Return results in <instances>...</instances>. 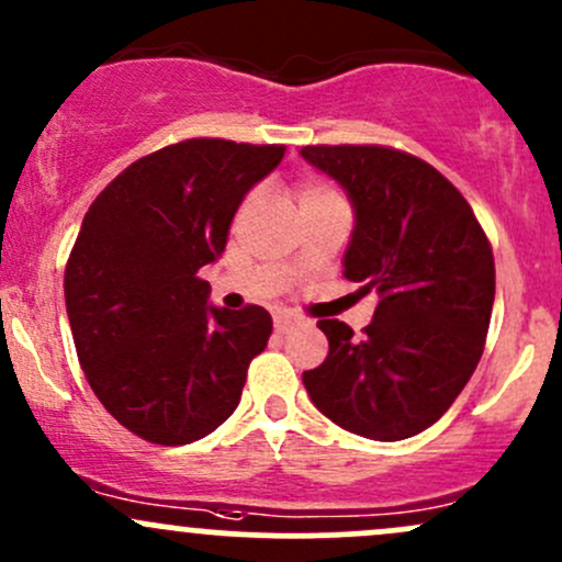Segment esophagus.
Wrapping results in <instances>:
<instances>
[{
    "label": "esophagus",
    "instance_id": "obj_1",
    "mask_svg": "<svg viewBox=\"0 0 562 562\" xmlns=\"http://www.w3.org/2000/svg\"><path fill=\"white\" fill-rule=\"evenodd\" d=\"M297 324V318L292 316V313H276V329L279 331H289Z\"/></svg>",
    "mask_w": 562,
    "mask_h": 562
}]
</instances>
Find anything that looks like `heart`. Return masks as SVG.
<instances>
[{
	"mask_svg": "<svg viewBox=\"0 0 562 562\" xmlns=\"http://www.w3.org/2000/svg\"><path fill=\"white\" fill-rule=\"evenodd\" d=\"M329 195H337V192L331 190V187L322 184V182H303V184H300V190H297L300 203L318 201V198H329Z\"/></svg>",
	"mask_w": 562,
	"mask_h": 562,
	"instance_id": "b5f03b06",
	"label": "heart"
}]
</instances>
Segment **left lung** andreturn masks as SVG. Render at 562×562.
<instances>
[{
    "instance_id": "8db88e82",
    "label": "left lung",
    "mask_w": 562,
    "mask_h": 562,
    "mask_svg": "<svg viewBox=\"0 0 562 562\" xmlns=\"http://www.w3.org/2000/svg\"><path fill=\"white\" fill-rule=\"evenodd\" d=\"M300 155L351 198L342 276L378 294L361 337L337 318L318 322L329 353L303 372L307 396L359 437H415L448 413L485 348L491 240L467 198L415 155L380 144H316Z\"/></svg>"
}]
</instances>
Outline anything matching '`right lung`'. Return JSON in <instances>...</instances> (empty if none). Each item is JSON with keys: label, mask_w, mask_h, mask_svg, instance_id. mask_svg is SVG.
<instances>
[{"label": "right lung", "mask_w": 562, "mask_h": 562, "mask_svg": "<svg viewBox=\"0 0 562 562\" xmlns=\"http://www.w3.org/2000/svg\"><path fill=\"white\" fill-rule=\"evenodd\" d=\"M281 158L283 144H168L82 220L64 273L77 359L106 413L147 442L190 445L225 424L268 346L270 313L209 305L198 270L225 251L240 201Z\"/></svg>", "instance_id": "1"}]
</instances>
